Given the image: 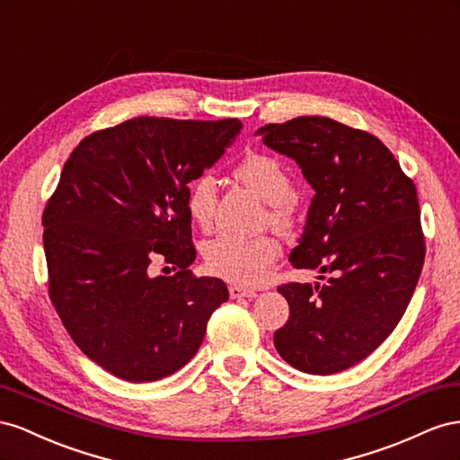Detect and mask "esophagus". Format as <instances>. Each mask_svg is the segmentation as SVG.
Masks as SVG:
<instances>
[{"label": "esophagus", "mask_w": 460, "mask_h": 460, "mask_svg": "<svg viewBox=\"0 0 460 460\" xmlns=\"http://www.w3.org/2000/svg\"><path fill=\"white\" fill-rule=\"evenodd\" d=\"M229 295H231V298H254L256 291H252V288H243V287L233 285V287H229Z\"/></svg>", "instance_id": "esophagus-1"}]
</instances>
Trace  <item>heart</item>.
<instances>
[{
	"instance_id": "heart-1",
	"label": "heart",
	"mask_w": 460,
	"mask_h": 460,
	"mask_svg": "<svg viewBox=\"0 0 460 460\" xmlns=\"http://www.w3.org/2000/svg\"><path fill=\"white\" fill-rule=\"evenodd\" d=\"M234 175L252 189L261 200L270 204V219L278 227L293 223V179L278 157L268 154H252L234 169ZM217 182L212 175L196 177L187 192V209L194 223L200 227L209 226L214 217ZM279 248L268 237L246 239L239 234L221 233L204 244V261L208 270L241 285H256L266 278Z\"/></svg>"
}]
</instances>
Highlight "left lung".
<instances>
[{"label":"left lung","mask_w":460,"mask_h":460,"mask_svg":"<svg viewBox=\"0 0 460 460\" xmlns=\"http://www.w3.org/2000/svg\"><path fill=\"white\" fill-rule=\"evenodd\" d=\"M256 135L295 160L316 192L288 261L330 275L278 288L288 320L275 349L300 372H343L384 343L412 298L426 254L416 187L382 140L330 117H295Z\"/></svg>","instance_id":"1"}]
</instances>
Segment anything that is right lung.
<instances>
[{"mask_svg": "<svg viewBox=\"0 0 460 460\" xmlns=\"http://www.w3.org/2000/svg\"><path fill=\"white\" fill-rule=\"evenodd\" d=\"M241 128L135 117L86 137L63 165L42 216L49 298L76 347L125 382L182 368L229 298L221 279L189 270L187 192ZM155 261L176 273L154 276Z\"/></svg>", "mask_w": 460, "mask_h": 460, "instance_id": "1", "label": "right lung"}]
</instances>
